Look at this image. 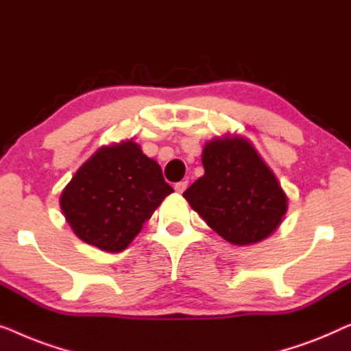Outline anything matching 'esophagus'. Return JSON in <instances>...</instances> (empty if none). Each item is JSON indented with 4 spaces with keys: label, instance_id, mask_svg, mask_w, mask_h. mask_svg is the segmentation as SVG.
I'll return each instance as SVG.
<instances>
[{
    "label": "esophagus",
    "instance_id": "obj_1",
    "mask_svg": "<svg viewBox=\"0 0 351 351\" xmlns=\"http://www.w3.org/2000/svg\"><path fill=\"white\" fill-rule=\"evenodd\" d=\"M186 189H187V181H180L175 184V191L180 192V194H182Z\"/></svg>",
    "mask_w": 351,
    "mask_h": 351
}]
</instances>
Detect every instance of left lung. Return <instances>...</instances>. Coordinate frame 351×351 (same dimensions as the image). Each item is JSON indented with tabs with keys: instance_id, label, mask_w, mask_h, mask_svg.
I'll list each match as a JSON object with an SVG mask.
<instances>
[{
	"instance_id": "obj_1",
	"label": "left lung",
	"mask_w": 351,
	"mask_h": 351,
	"mask_svg": "<svg viewBox=\"0 0 351 351\" xmlns=\"http://www.w3.org/2000/svg\"><path fill=\"white\" fill-rule=\"evenodd\" d=\"M205 175L182 197L232 245L267 239L288 210V197L254 146L240 136L215 138L202 154Z\"/></svg>"
}]
</instances>
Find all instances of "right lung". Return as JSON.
Wrapping results in <instances>:
<instances>
[{
    "instance_id": "add662e5",
    "label": "right lung",
    "mask_w": 351,
    "mask_h": 351,
    "mask_svg": "<svg viewBox=\"0 0 351 351\" xmlns=\"http://www.w3.org/2000/svg\"><path fill=\"white\" fill-rule=\"evenodd\" d=\"M171 192L160 165L127 140L100 147L76 171L62 192L60 208L82 241L119 253Z\"/></svg>"
}]
</instances>
